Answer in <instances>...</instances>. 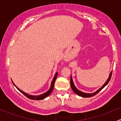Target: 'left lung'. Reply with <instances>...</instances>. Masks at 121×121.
Returning a JSON list of instances; mask_svg holds the SVG:
<instances>
[{
  "instance_id": "1",
  "label": "left lung",
  "mask_w": 121,
  "mask_h": 121,
  "mask_svg": "<svg viewBox=\"0 0 121 121\" xmlns=\"http://www.w3.org/2000/svg\"><path fill=\"white\" fill-rule=\"evenodd\" d=\"M112 71H111L110 74H109V77H108V79H107V80L106 81V82H105L104 84H103V85H102V86H101V87L99 88L98 89V90H97V91H95V92H92V93H86V92H82V91H80L79 90H78L76 86H75V85H74V82H73V78H72V75H71V79H70V85H71V87L72 90H73V91H74V92H75L76 94H77L78 95L80 96V97H84V98H90V97H93V96L97 94H98L99 92L100 91H101V90H102V89L104 88L105 87V86H106V85L108 84V82H109V81H110V79L111 78V75H112Z\"/></svg>"
}]
</instances>
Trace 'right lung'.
<instances>
[{
  "label": "right lung",
  "instance_id": "right-lung-1",
  "mask_svg": "<svg viewBox=\"0 0 121 121\" xmlns=\"http://www.w3.org/2000/svg\"><path fill=\"white\" fill-rule=\"evenodd\" d=\"M57 74H58V73H57V72H56V74H55V75H54V76L53 80H52V82H51L50 87L49 90H48L47 91H46V92H44V93L41 94H40V95H30V94H29L26 93V92H24V91H22V90H21L20 89H19V88H18L17 86L16 85L14 84V82H13V81H12V83H13V85H14L16 87V88L17 89V90H19L20 92H22L23 95H24L26 97H27L28 98L31 99H33V100H41V99H44V98H47V97H48V96H49L51 94V93L52 92V91H53V90L54 89V83H55V81H56V78H57Z\"/></svg>",
  "mask_w": 121,
  "mask_h": 121
}]
</instances>
